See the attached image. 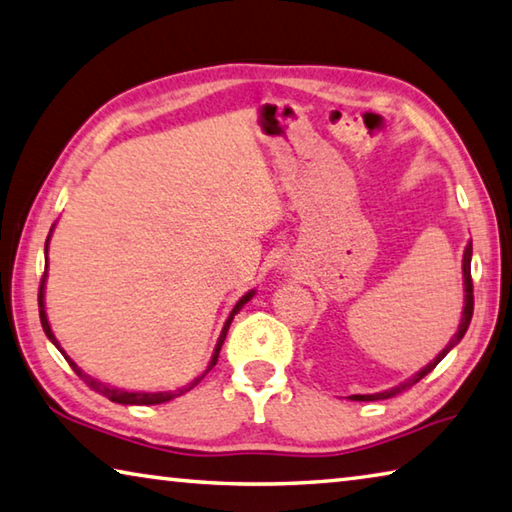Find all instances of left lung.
Returning a JSON list of instances; mask_svg holds the SVG:
<instances>
[{
  "label": "left lung",
  "instance_id": "obj_1",
  "mask_svg": "<svg viewBox=\"0 0 512 512\" xmlns=\"http://www.w3.org/2000/svg\"><path fill=\"white\" fill-rule=\"evenodd\" d=\"M470 261H472V242H468V247H465V254H463V281H465V306H463V317H461V324H459V333H456L452 337V342L447 344L441 353L436 355L434 362H429L423 371H418L414 378L407 380L405 384H400V387H393L389 391H382V393H371V396H351V400H362V402H369V400H387V398H393L398 396V393H402L409 387H414L416 382H420L425 378L427 373H432L436 369V364L443 360V357L452 351V348L461 342L465 330H468L470 321H472V312H474V294H472V274H470Z\"/></svg>",
  "mask_w": 512,
  "mask_h": 512
}]
</instances>
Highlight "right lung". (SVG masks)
<instances>
[{
	"instance_id": "add662e5",
	"label": "right lung",
	"mask_w": 512,
	"mask_h": 512,
	"mask_svg": "<svg viewBox=\"0 0 512 512\" xmlns=\"http://www.w3.org/2000/svg\"><path fill=\"white\" fill-rule=\"evenodd\" d=\"M47 242H49V238H47ZM47 251V249H44ZM44 279H47V272H44V276H42V281H40V292H38V306H40V321H42V328H44V333H47V337L51 339L53 344H56V348L58 351L65 355V351H62L60 348V344L56 342V337H53V333H51V326H49V321H47V312H44ZM254 297V292H247L245 297H242L236 306H233V310H231V315H229V319L224 321V328H222V333H220V339H218V344H215V351H213V357H211V362H209V369H206L204 373H209L213 366H215V362H218V357H220V348H222V344H224V337H227V330H229V326H231V321H233V317L238 315V310L245 306V303ZM65 360L69 362V366L71 369L76 371V375L80 380H85V384L89 389H94L96 393H101V396H105L107 400H112V402H119V405H161V402H168V400H173V398H177V396H182V393H186V391H191L197 382H200L202 378H197V380H193L191 384H188V387H184V389H177V391H170V393H139V391H121V389H114V387H107V384H103V382H98V380H94V378H89V375H85L83 371L78 369V366L69 360V357L65 355Z\"/></svg>"
}]
</instances>
